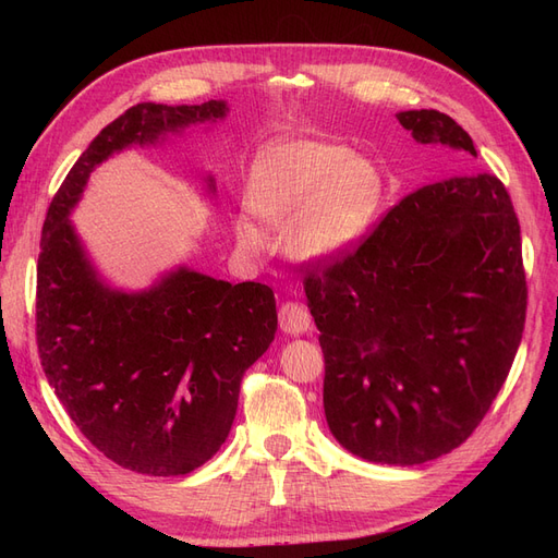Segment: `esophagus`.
<instances>
[{"label": "esophagus", "mask_w": 558, "mask_h": 558, "mask_svg": "<svg viewBox=\"0 0 558 558\" xmlns=\"http://www.w3.org/2000/svg\"><path fill=\"white\" fill-rule=\"evenodd\" d=\"M279 328L289 335H302L312 328L310 312L300 302H283L279 310Z\"/></svg>", "instance_id": "obj_1"}]
</instances>
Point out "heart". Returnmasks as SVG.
<instances>
[{"mask_svg":"<svg viewBox=\"0 0 558 558\" xmlns=\"http://www.w3.org/2000/svg\"><path fill=\"white\" fill-rule=\"evenodd\" d=\"M381 177L365 158L330 142L291 140L265 146L253 160L244 191L246 209L305 260H328L356 244L373 226ZM240 244L260 253L263 232L238 223Z\"/></svg>","mask_w":558,"mask_h":558,"instance_id":"b5f03b06","label":"heart"}]
</instances>
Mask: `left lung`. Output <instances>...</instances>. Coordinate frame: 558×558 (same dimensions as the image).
Here are the masks:
<instances>
[{
    "label": "left lung",
    "mask_w": 558,
    "mask_h": 558,
    "mask_svg": "<svg viewBox=\"0 0 558 558\" xmlns=\"http://www.w3.org/2000/svg\"><path fill=\"white\" fill-rule=\"evenodd\" d=\"M412 137L468 167L470 134L435 109ZM324 351V410L365 461L418 465L465 442L508 379L526 324L521 230L502 181L459 172L404 195L302 279Z\"/></svg>",
    "instance_id": "left-lung-1"
}]
</instances>
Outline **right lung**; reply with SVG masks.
Masks as SVG:
<instances>
[{
	"label": "right lung",
	"mask_w": 558,
	"mask_h": 558,
	"mask_svg": "<svg viewBox=\"0 0 558 558\" xmlns=\"http://www.w3.org/2000/svg\"><path fill=\"white\" fill-rule=\"evenodd\" d=\"M226 111L216 99L130 107L74 162L41 230L37 347L46 379L90 445L142 475H189L226 442L244 373L275 340V293L185 267L144 293L111 291L66 216L116 150Z\"/></svg>",
	"instance_id": "1"
}]
</instances>
